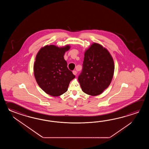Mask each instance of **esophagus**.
Returning <instances> with one entry per match:
<instances>
[{
	"label": "esophagus",
	"mask_w": 149,
	"mask_h": 149,
	"mask_svg": "<svg viewBox=\"0 0 149 149\" xmlns=\"http://www.w3.org/2000/svg\"><path fill=\"white\" fill-rule=\"evenodd\" d=\"M77 71H73V74L74 75V76H76L77 75Z\"/></svg>",
	"instance_id": "34e87169"
}]
</instances>
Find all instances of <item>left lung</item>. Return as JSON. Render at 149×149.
<instances>
[{"label": "left lung", "instance_id": "left-lung-1", "mask_svg": "<svg viewBox=\"0 0 149 149\" xmlns=\"http://www.w3.org/2000/svg\"><path fill=\"white\" fill-rule=\"evenodd\" d=\"M82 73L78 81L82 91L91 96L102 94L111 84L114 61L106 48L93 43L85 52Z\"/></svg>", "mask_w": 149, "mask_h": 149}]
</instances>
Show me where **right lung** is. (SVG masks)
<instances>
[{"label": "right lung", "instance_id": "add662e5", "mask_svg": "<svg viewBox=\"0 0 149 149\" xmlns=\"http://www.w3.org/2000/svg\"><path fill=\"white\" fill-rule=\"evenodd\" d=\"M70 46L58 47L54 45L41 47L36 55L33 73L39 86L46 94L58 96L67 92L70 82L75 78L68 69L65 53Z\"/></svg>", "mask_w": 149, "mask_h": 149}]
</instances>
